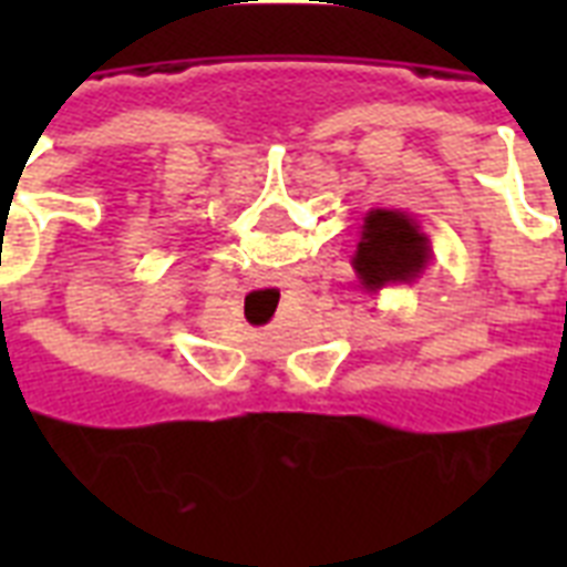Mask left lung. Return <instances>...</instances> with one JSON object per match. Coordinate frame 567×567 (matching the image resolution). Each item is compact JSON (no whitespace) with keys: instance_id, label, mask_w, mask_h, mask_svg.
<instances>
[{"instance_id":"left-lung-1","label":"left lung","mask_w":567,"mask_h":567,"mask_svg":"<svg viewBox=\"0 0 567 567\" xmlns=\"http://www.w3.org/2000/svg\"><path fill=\"white\" fill-rule=\"evenodd\" d=\"M432 258V240L409 212L373 208L364 214L362 238L355 244L353 270L368 293L388 285H412Z\"/></svg>"}]
</instances>
